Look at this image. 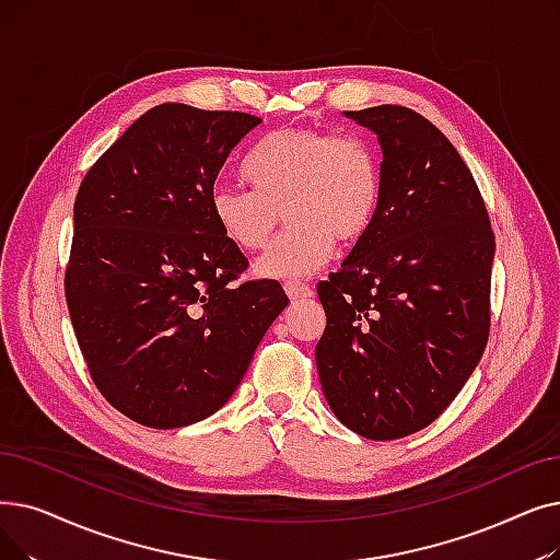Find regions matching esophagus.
Wrapping results in <instances>:
<instances>
[{"label":"esophagus","instance_id":"1","mask_svg":"<svg viewBox=\"0 0 560 560\" xmlns=\"http://www.w3.org/2000/svg\"><path fill=\"white\" fill-rule=\"evenodd\" d=\"M285 293L290 300H306V298H313V290L306 285V283H300V281H288L285 285Z\"/></svg>","mask_w":560,"mask_h":560}]
</instances>
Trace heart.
<instances>
[{"instance_id": "1", "label": "heart", "mask_w": 560, "mask_h": 560, "mask_svg": "<svg viewBox=\"0 0 560 560\" xmlns=\"http://www.w3.org/2000/svg\"><path fill=\"white\" fill-rule=\"evenodd\" d=\"M254 187L217 183L210 191L214 224L233 247L256 252L281 220L290 226L258 258L265 279H302L334 254L336 240L352 247L369 235L382 199L373 145L348 132L283 126L247 160Z\"/></svg>"}]
</instances>
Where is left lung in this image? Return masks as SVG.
I'll return each mask as SVG.
<instances>
[{
    "label": "left lung",
    "mask_w": 560,
    "mask_h": 560,
    "mask_svg": "<svg viewBox=\"0 0 560 560\" xmlns=\"http://www.w3.org/2000/svg\"><path fill=\"white\" fill-rule=\"evenodd\" d=\"M382 145L375 224L318 283L315 363L334 415L375 442L442 417L490 338L494 231L446 135L419 112H346Z\"/></svg>",
    "instance_id": "8db88e82"
}]
</instances>
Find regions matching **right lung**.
Here are the masks:
<instances>
[{
  "label": "right lung",
  "instance_id": "1",
  "mask_svg": "<svg viewBox=\"0 0 560 560\" xmlns=\"http://www.w3.org/2000/svg\"><path fill=\"white\" fill-rule=\"evenodd\" d=\"M262 118L164 103L89 168L75 199L66 302L89 375L120 415L183 428L214 415L288 306L222 235L210 191Z\"/></svg>",
  "mask_w": 560,
  "mask_h": 560
}]
</instances>
